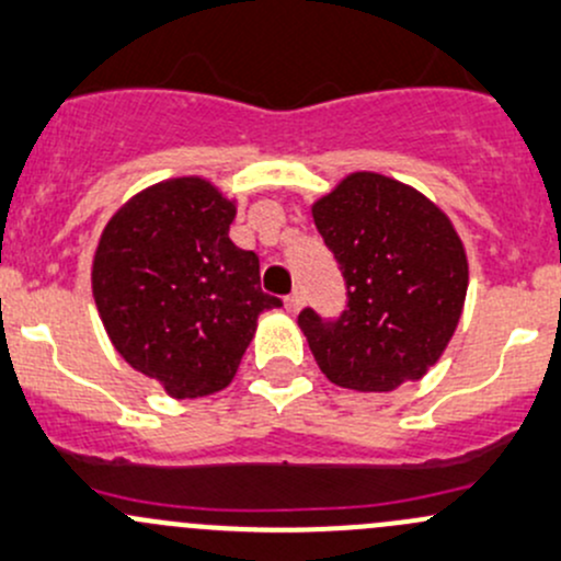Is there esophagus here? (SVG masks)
I'll use <instances>...</instances> for the list:
<instances>
[{
	"instance_id": "1",
	"label": "esophagus",
	"mask_w": 561,
	"mask_h": 561,
	"mask_svg": "<svg viewBox=\"0 0 561 561\" xmlns=\"http://www.w3.org/2000/svg\"><path fill=\"white\" fill-rule=\"evenodd\" d=\"M285 309L290 311V314H298V311L304 309V293H300V290H293L290 296L285 298Z\"/></svg>"
}]
</instances>
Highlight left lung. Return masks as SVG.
Segmentation results:
<instances>
[{"instance_id": "1", "label": "left lung", "mask_w": 561, "mask_h": 561, "mask_svg": "<svg viewBox=\"0 0 561 561\" xmlns=\"http://www.w3.org/2000/svg\"><path fill=\"white\" fill-rule=\"evenodd\" d=\"M311 217L346 282L339 320L298 314L322 374L357 392L422 379L449 346L468 293V255L449 217L376 172L344 176Z\"/></svg>"}]
</instances>
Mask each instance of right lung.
Masks as SVG:
<instances>
[{
  "label": "right lung",
  "instance_id": "obj_1",
  "mask_svg": "<svg viewBox=\"0 0 561 561\" xmlns=\"http://www.w3.org/2000/svg\"><path fill=\"white\" fill-rule=\"evenodd\" d=\"M236 204L209 180L174 176L112 215L93 255V300L117 355L176 400L231 385L257 317L261 261L228 231Z\"/></svg>",
  "mask_w": 561,
  "mask_h": 561
}]
</instances>
